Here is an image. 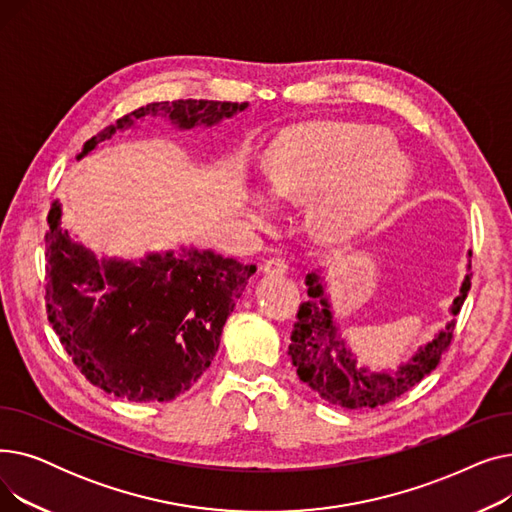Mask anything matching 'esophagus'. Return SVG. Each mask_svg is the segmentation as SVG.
<instances>
[{
  "instance_id": "obj_1",
  "label": "esophagus",
  "mask_w": 512,
  "mask_h": 512,
  "mask_svg": "<svg viewBox=\"0 0 512 512\" xmlns=\"http://www.w3.org/2000/svg\"><path fill=\"white\" fill-rule=\"evenodd\" d=\"M261 270L265 276H284L288 272V261L282 257H272L263 263Z\"/></svg>"
}]
</instances>
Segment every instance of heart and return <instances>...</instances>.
<instances>
[{"label": "heart", "mask_w": 512, "mask_h": 512, "mask_svg": "<svg viewBox=\"0 0 512 512\" xmlns=\"http://www.w3.org/2000/svg\"><path fill=\"white\" fill-rule=\"evenodd\" d=\"M265 182L278 197L313 199V224L321 238L346 240L369 226L405 191L409 166L390 134L351 122L294 126L267 153ZM270 205L255 197L247 218L270 220Z\"/></svg>", "instance_id": "heart-1"}]
</instances>
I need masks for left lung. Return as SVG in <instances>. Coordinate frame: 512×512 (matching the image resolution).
Instances as JSON below:
<instances>
[{
  "mask_svg": "<svg viewBox=\"0 0 512 512\" xmlns=\"http://www.w3.org/2000/svg\"><path fill=\"white\" fill-rule=\"evenodd\" d=\"M305 284L309 301L299 307V321L290 334L288 355L292 365L297 367L301 382L332 405L344 409L384 407L432 373L448 351L456 319H450L432 342L419 346L417 353L407 363H400L394 371H371L369 367H359L355 351L342 338L338 321L334 319L324 276L319 270H313L307 274ZM469 288L471 274L465 276L459 297L450 305L452 315H459Z\"/></svg>",
  "mask_w": 512,
  "mask_h": 512,
  "instance_id": "left-lung-1",
  "label": "left lung"
}]
</instances>
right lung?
I'll list each match as a JSON object with an SVG mask.
<instances>
[{
    "label": "right lung",
    "instance_id": "1",
    "mask_svg": "<svg viewBox=\"0 0 512 512\" xmlns=\"http://www.w3.org/2000/svg\"><path fill=\"white\" fill-rule=\"evenodd\" d=\"M247 107L205 99L149 103L103 128L76 159L147 116L193 130ZM60 220L62 207L53 201L45 307L74 365L93 386L132 402H164L186 392L218 353L226 319L257 267L197 247L147 253L139 261L97 259Z\"/></svg>",
    "mask_w": 512,
    "mask_h": 512
}]
</instances>
